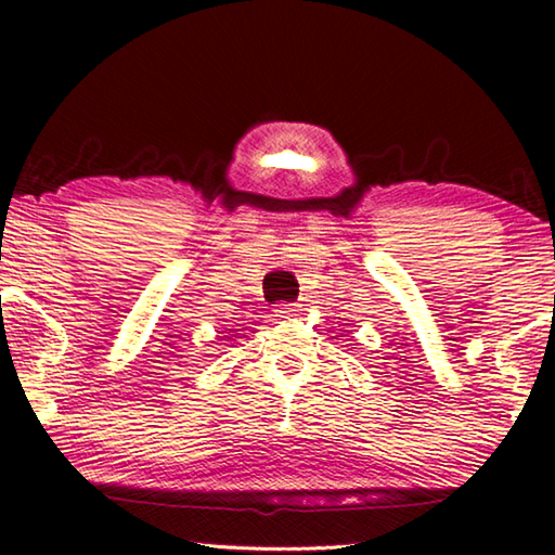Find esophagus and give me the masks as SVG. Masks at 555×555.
I'll use <instances>...</instances> for the list:
<instances>
[{
	"instance_id": "obj_1",
	"label": "esophagus",
	"mask_w": 555,
	"mask_h": 555,
	"mask_svg": "<svg viewBox=\"0 0 555 555\" xmlns=\"http://www.w3.org/2000/svg\"><path fill=\"white\" fill-rule=\"evenodd\" d=\"M274 312H276L279 320H288V317L296 314V308H291V305H279Z\"/></svg>"
}]
</instances>
